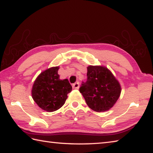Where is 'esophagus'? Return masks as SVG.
<instances>
[{
  "label": "esophagus",
  "instance_id": "esophagus-1",
  "mask_svg": "<svg viewBox=\"0 0 153 153\" xmlns=\"http://www.w3.org/2000/svg\"><path fill=\"white\" fill-rule=\"evenodd\" d=\"M73 88H75V89H78L79 88V82H76V83H74V84H73Z\"/></svg>",
  "mask_w": 153,
  "mask_h": 153
}]
</instances>
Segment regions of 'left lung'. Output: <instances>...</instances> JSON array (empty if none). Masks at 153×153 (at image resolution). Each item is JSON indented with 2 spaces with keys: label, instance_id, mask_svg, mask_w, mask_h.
I'll use <instances>...</instances> for the list:
<instances>
[{
  "label": "left lung",
  "instance_id": "1",
  "mask_svg": "<svg viewBox=\"0 0 153 153\" xmlns=\"http://www.w3.org/2000/svg\"><path fill=\"white\" fill-rule=\"evenodd\" d=\"M87 70V81L82 83L80 93L93 111H108L120 96V83L105 67L90 65Z\"/></svg>",
  "mask_w": 153,
  "mask_h": 153
}]
</instances>
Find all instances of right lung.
<instances>
[{
	"label": "right lung",
	"instance_id": "1",
	"mask_svg": "<svg viewBox=\"0 0 153 153\" xmlns=\"http://www.w3.org/2000/svg\"><path fill=\"white\" fill-rule=\"evenodd\" d=\"M59 67H53L42 71L32 86L33 100L38 107L48 112L60 108L65 102L67 94L72 90L68 79L59 78Z\"/></svg>",
	"mask_w": 153,
	"mask_h": 153
}]
</instances>
